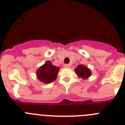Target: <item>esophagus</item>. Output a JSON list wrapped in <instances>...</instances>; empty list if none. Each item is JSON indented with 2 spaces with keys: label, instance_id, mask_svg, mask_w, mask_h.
I'll list each match as a JSON object with an SVG mask.
<instances>
[{
  "label": "esophagus",
  "instance_id": "obj_1",
  "mask_svg": "<svg viewBox=\"0 0 125 125\" xmlns=\"http://www.w3.org/2000/svg\"><path fill=\"white\" fill-rule=\"evenodd\" d=\"M64 68H70L71 65L69 64H65L64 65Z\"/></svg>",
  "mask_w": 125,
  "mask_h": 125
}]
</instances>
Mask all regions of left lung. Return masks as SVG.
I'll return each instance as SVG.
<instances>
[{
	"mask_svg": "<svg viewBox=\"0 0 125 125\" xmlns=\"http://www.w3.org/2000/svg\"><path fill=\"white\" fill-rule=\"evenodd\" d=\"M75 72L78 76L82 78H87L91 75V71L87 67L83 65H79L75 69Z\"/></svg>",
	"mask_w": 125,
	"mask_h": 125,
	"instance_id": "obj_1",
	"label": "left lung"
}]
</instances>
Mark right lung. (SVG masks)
I'll use <instances>...</instances> for the list:
<instances>
[{
  "label": "right lung",
  "mask_w": 125,
  "mask_h": 125,
  "mask_svg": "<svg viewBox=\"0 0 125 125\" xmlns=\"http://www.w3.org/2000/svg\"><path fill=\"white\" fill-rule=\"evenodd\" d=\"M59 68L53 66L50 61H47L37 71V76L41 81L49 83L56 79Z\"/></svg>",
  "instance_id": "add662e5"
}]
</instances>
